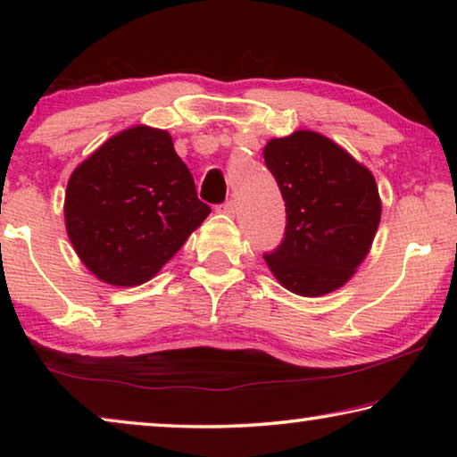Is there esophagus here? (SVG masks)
<instances>
[{"instance_id": "1", "label": "esophagus", "mask_w": 457, "mask_h": 457, "mask_svg": "<svg viewBox=\"0 0 457 457\" xmlns=\"http://www.w3.org/2000/svg\"><path fill=\"white\" fill-rule=\"evenodd\" d=\"M218 212L226 213V215H234L236 213V204H234V201H226V204H221L218 207Z\"/></svg>"}]
</instances>
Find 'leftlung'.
Masks as SVG:
<instances>
[{"label": "left lung", "instance_id": "obj_1", "mask_svg": "<svg viewBox=\"0 0 457 457\" xmlns=\"http://www.w3.org/2000/svg\"><path fill=\"white\" fill-rule=\"evenodd\" d=\"M264 161L286 201L284 239L264 253L268 268L300 296H324L345 286L381 221L373 173L314 130L268 141Z\"/></svg>", "mask_w": 457, "mask_h": 457}]
</instances>
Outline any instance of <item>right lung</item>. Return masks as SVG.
Segmentation results:
<instances>
[{
  "mask_svg": "<svg viewBox=\"0 0 457 457\" xmlns=\"http://www.w3.org/2000/svg\"><path fill=\"white\" fill-rule=\"evenodd\" d=\"M210 213L171 135L145 125L111 137L82 161L64 199L76 253L112 286L151 280Z\"/></svg>",
  "mask_w": 457,
  "mask_h": 457,
  "instance_id": "1",
  "label": "right lung"
}]
</instances>
